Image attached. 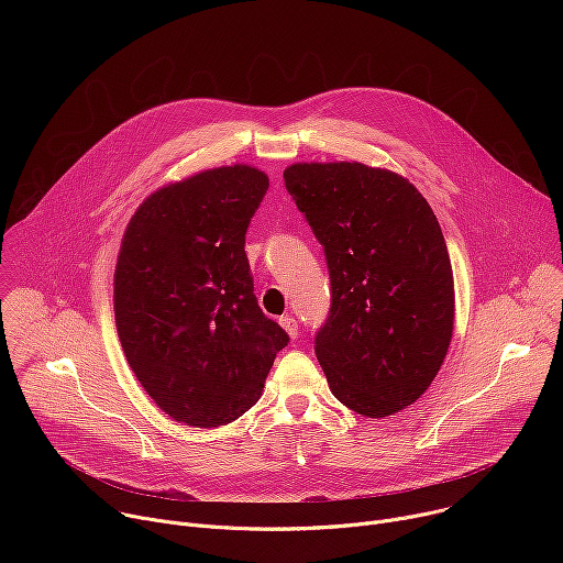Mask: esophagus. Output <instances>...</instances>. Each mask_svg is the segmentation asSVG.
I'll list each match as a JSON object with an SVG mask.
<instances>
[{
    "instance_id": "1",
    "label": "esophagus",
    "mask_w": 563,
    "mask_h": 563,
    "mask_svg": "<svg viewBox=\"0 0 563 563\" xmlns=\"http://www.w3.org/2000/svg\"><path fill=\"white\" fill-rule=\"evenodd\" d=\"M278 325L289 334V339H298V323H296V318L294 316H280L278 318Z\"/></svg>"
}]
</instances>
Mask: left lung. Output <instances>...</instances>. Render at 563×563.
<instances>
[{"instance_id":"obj_1","label":"left lung","mask_w":563,"mask_h":563,"mask_svg":"<svg viewBox=\"0 0 563 563\" xmlns=\"http://www.w3.org/2000/svg\"><path fill=\"white\" fill-rule=\"evenodd\" d=\"M285 187L325 247L332 307L313 339L332 394L383 419L430 387L454 330L439 220L404 176L361 163H296Z\"/></svg>"}]
</instances>
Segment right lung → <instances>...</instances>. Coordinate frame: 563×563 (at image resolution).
<instances>
[{"mask_svg": "<svg viewBox=\"0 0 563 563\" xmlns=\"http://www.w3.org/2000/svg\"><path fill=\"white\" fill-rule=\"evenodd\" d=\"M267 189V174L250 165L205 169L153 191L122 235L118 336L144 391L178 423L243 417L289 343L258 307L245 254Z\"/></svg>", "mask_w": 563, "mask_h": 563, "instance_id": "right-lung-1", "label": "right lung"}]
</instances>
